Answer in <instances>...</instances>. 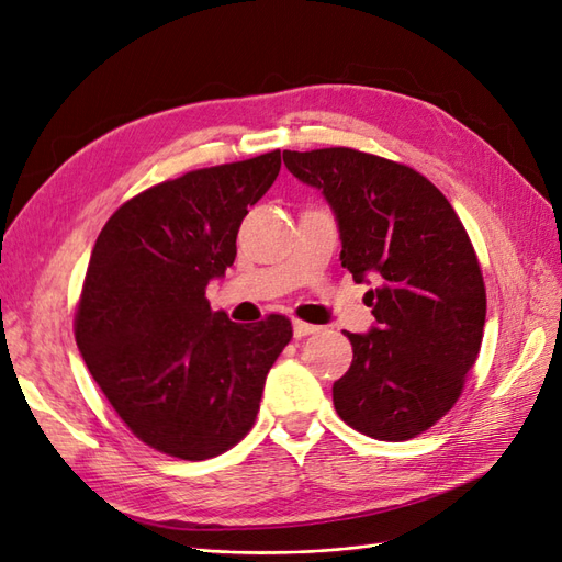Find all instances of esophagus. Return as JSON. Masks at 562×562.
<instances>
[{"label":"esophagus","mask_w":562,"mask_h":562,"mask_svg":"<svg viewBox=\"0 0 562 562\" xmlns=\"http://www.w3.org/2000/svg\"><path fill=\"white\" fill-rule=\"evenodd\" d=\"M292 330H294V337H296V340H302V337H306V335L318 333V325H311V323H304V321H294Z\"/></svg>","instance_id":"obj_1"}]
</instances>
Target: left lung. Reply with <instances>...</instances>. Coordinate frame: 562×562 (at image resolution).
<instances>
[{
  "label": "left lung",
  "mask_w": 562,
  "mask_h": 562,
  "mask_svg": "<svg viewBox=\"0 0 562 562\" xmlns=\"http://www.w3.org/2000/svg\"><path fill=\"white\" fill-rule=\"evenodd\" d=\"M340 229L342 268L371 284L369 333H345L349 371L335 381L342 422L378 440H409L458 402L486 323L481 268L460 217L407 165L351 148L284 150Z\"/></svg>",
  "instance_id": "8db88e82"
}]
</instances>
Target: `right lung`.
Segmentation results:
<instances>
[{"instance_id": "add662e5", "label": "right lung", "mask_w": 562, "mask_h": 562, "mask_svg": "<svg viewBox=\"0 0 562 562\" xmlns=\"http://www.w3.org/2000/svg\"><path fill=\"white\" fill-rule=\"evenodd\" d=\"M280 165L272 150L162 181L126 201L90 254L78 351L132 434L172 458L207 460L237 446L292 340L278 313L241 325L205 299Z\"/></svg>"}]
</instances>
